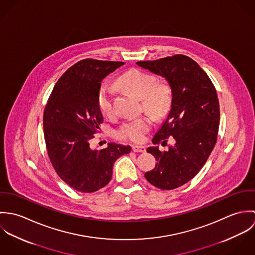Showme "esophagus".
Listing matches in <instances>:
<instances>
[{"mask_svg": "<svg viewBox=\"0 0 255 255\" xmlns=\"http://www.w3.org/2000/svg\"><path fill=\"white\" fill-rule=\"evenodd\" d=\"M132 151L136 153H144L146 151L144 146L134 145L132 146Z\"/></svg>", "mask_w": 255, "mask_h": 255, "instance_id": "34e87169", "label": "esophagus"}]
</instances>
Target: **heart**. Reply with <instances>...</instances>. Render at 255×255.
<instances>
[{"label":"heart","mask_w":255,"mask_h":255,"mask_svg":"<svg viewBox=\"0 0 255 255\" xmlns=\"http://www.w3.org/2000/svg\"><path fill=\"white\" fill-rule=\"evenodd\" d=\"M156 80L155 75L151 73L138 69H131L118 78L117 84L123 89L140 97L143 109L153 117L162 119L171 110L173 94L169 83ZM97 106L105 118H112L115 115L113 95L109 87L103 86L99 89ZM151 127L152 119L150 116L144 115L125 122L118 129L117 135L122 139L141 142Z\"/></svg>","instance_id":"obj_1"}]
</instances>
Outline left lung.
<instances>
[{
    "instance_id": "1",
    "label": "left lung",
    "mask_w": 255,
    "mask_h": 255,
    "mask_svg": "<svg viewBox=\"0 0 255 255\" xmlns=\"http://www.w3.org/2000/svg\"><path fill=\"white\" fill-rule=\"evenodd\" d=\"M169 82L173 101L170 113L152 139L166 143L173 136L176 144L161 152L148 147L156 167L145 179L160 189H174L189 182L201 170L217 141L220 108L216 89L198 64L184 55L136 63Z\"/></svg>"
}]
</instances>
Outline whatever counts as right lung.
Instances as JSON below:
<instances>
[{
	"instance_id": "obj_1",
	"label": "right lung",
	"mask_w": 255,
	"mask_h": 255,
	"mask_svg": "<svg viewBox=\"0 0 255 255\" xmlns=\"http://www.w3.org/2000/svg\"><path fill=\"white\" fill-rule=\"evenodd\" d=\"M123 62L85 59L57 81L44 110L43 128L48 156L58 176L73 189L94 192L109 183L113 166L130 146L109 143L91 149L103 116L97 106L102 80Z\"/></svg>"
}]
</instances>
